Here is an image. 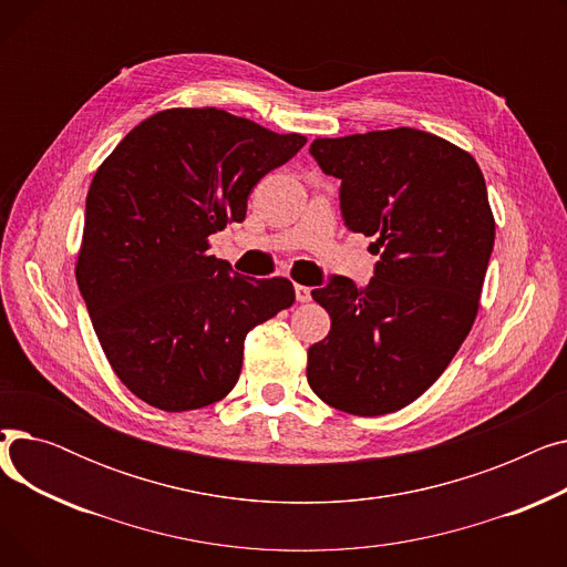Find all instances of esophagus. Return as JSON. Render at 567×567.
Returning <instances> with one entry per match:
<instances>
[{
  "instance_id": "esophagus-1",
  "label": "esophagus",
  "mask_w": 567,
  "mask_h": 567,
  "mask_svg": "<svg viewBox=\"0 0 567 567\" xmlns=\"http://www.w3.org/2000/svg\"><path fill=\"white\" fill-rule=\"evenodd\" d=\"M312 299V289L306 285H296V301L308 303Z\"/></svg>"
}]
</instances>
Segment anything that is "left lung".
Masks as SVG:
<instances>
[{"mask_svg":"<svg viewBox=\"0 0 567 567\" xmlns=\"http://www.w3.org/2000/svg\"><path fill=\"white\" fill-rule=\"evenodd\" d=\"M310 154L342 182L347 227L381 250L365 287L336 276L312 289L331 331L308 349L310 389L353 415L393 413L443 374L478 315L494 248L485 176L415 128L317 137Z\"/></svg>","mask_w":567,"mask_h":567,"instance_id":"obj_1","label":"left lung"}]
</instances>
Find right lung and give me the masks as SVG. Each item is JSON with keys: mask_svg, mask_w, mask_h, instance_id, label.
<instances>
[{"mask_svg": "<svg viewBox=\"0 0 567 567\" xmlns=\"http://www.w3.org/2000/svg\"><path fill=\"white\" fill-rule=\"evenodd\" d=\"M306 142L218 107H169L96 169L75 278L107 363L142 402L190 411L223 400L246 336L296 301L287 278L231 276L208 236L241 223L259 178Z\"/></svg>", "mask_w": 567, "mask_h": 567, "instance_id": "obj_1", "label": "right lung"}]
</instances>
